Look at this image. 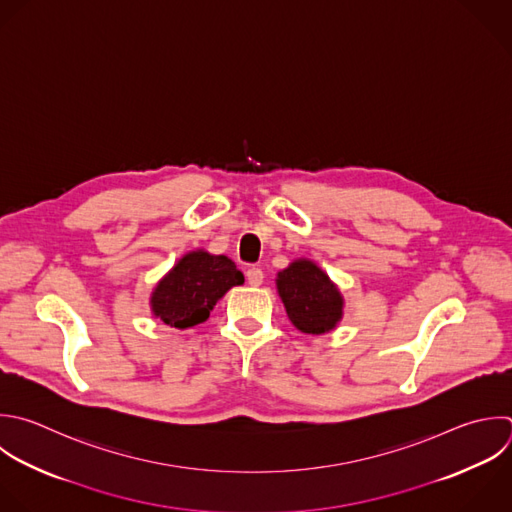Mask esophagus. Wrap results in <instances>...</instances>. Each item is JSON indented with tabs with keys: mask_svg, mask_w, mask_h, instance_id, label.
Returning <instances> with one entry per match:
<instances>
[{
	"mask_svg": "<svg viewBox=\"0 0 512 512\" xmlns=\"http://www.w3.org/2000/svg\"><path fill=\"white\" fill-rule=\"evenodd\" d=\"M246 280L250 286H260L264 282V272L260 268H248Z\"/></svg>",
	"mask_w": 512,
	"mask_h": 512,
	"instance_id": "esophagus-1",
	"label": "esophagus"
}]
</instances>
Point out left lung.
<instances>
[{"label": "left lung", "instance_id": "obj_1", "mask_svg": "<svg viewBox=\"0 0 512 512\" xmlns=\"http://www.w3.org/2000/svg\"><path fill=\"white\" fill-rule=\"evenodd\" d=\"M276 290L290 322L304 334H326L344 316L340 288L310 258H296L280 270Z\"/></svg>", "mask_w": 512, "mask_h": 512}]
</instances>
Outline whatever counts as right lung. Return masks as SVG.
I'll return each mask as SVG.
<instances>
[{
	"instance_id": "add662e5",
	"label": "right lung",
	"mask_w": 512,
	"mask_h": 512,
	"mask_svg": "<svg viewBox=\"0 0 512 512\" xmlns=\"http://www.w3.org/2000/svg\"><path fill=\"white\" fill-rule=\"evenodd\" d=\"M244 284V274L224 254L202 248L186 252L150 294L152 314L166 326L186 330L208 320L216 302Z\"/></svg>"
}]
</instances>
